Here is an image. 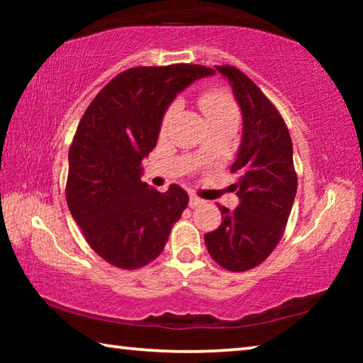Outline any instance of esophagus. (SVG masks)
I'll use <instances>...</instances> for the list:
<instances>
[{
  "instance_id": "34e87169",
  "label": "esophagus",
  "mask_w": 363,
  "mask_h": 363,
  "mask_svg": "<svg viewBox=\"0 0 363 363\" xmlns=\"http://www.w3.org/2000/svg\"><path fill=\"white\" fill-rule=\"evenodd\" d=\"M189 205H190V208H195V206H199V205H203V200L200 199V196H196V195H190V201H189Z\"/></svg>"
}]
</instances>
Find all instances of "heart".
I'll return each instance as SVG.
<instances>
[{
    "mask_svg": "<svg viewBox=\"0 0 363 363\" xmlns=\"http://www.w3.org/2000/svg\"><path fill=\"white\" fill-rule=\"evenodd\" d=\"M199 106L205 113L206 120H220V118H237L238 107L233 97L225 89L211 88L203 91L199 96ZM176 113V104H171L162 118V130L164 131L169 126L171 120Z\"/></svg>",
    "mask_w": 363,
    "mask_h": 363,
    "instance_id": "1",
    "label": "heart"
}]
</instances>
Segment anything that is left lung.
<instances>
[{"label": "left lung", "instance_id": "left-lung-1", "mask_svg": "<svg viewBox=\"0 0 363 363\" xmlns=\"http://www.w3.org/2000/svg\"><path fill=\"white\" fill-rule=\"evenodd\" d=\"M227 77L243 115V139L230 173H237L240 205H218L223 223L205 243L216 264L230 272L259 266L284 237L296 196L298 176L285 120L253 79L233 65H216Z\"/></svg>", "mask_w": 363, "mask_h": 363}]
</instances>
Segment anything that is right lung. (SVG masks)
<instances>
[{
  "label": "right lung",
  "mask_w": 363,
  "mask_h": 363,
  "mask_svg": "<svg viewBox=\"0 0 363 363\" xmlns=\"http://www.w3.org/2000/svg\"><path fill=\"white\" fill-rule=\"evenodd\" d=\"M205 65L133 67L104 86L78 123L69 150L65 199L91 248L118 269L144 267L162 255L189 205L179 186L158 192L140 181L157 145L164 110Z\"/></svg>",
  "instance_id": "right-lung-1"
}]
</instances>
